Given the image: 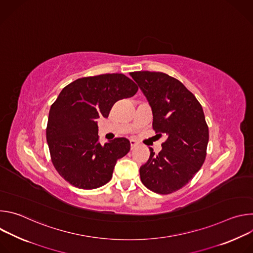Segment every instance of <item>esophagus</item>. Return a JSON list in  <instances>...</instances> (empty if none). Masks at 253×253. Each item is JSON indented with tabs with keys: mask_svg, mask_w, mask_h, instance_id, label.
<instances>
[{
	"mask_svg": "<svg viewBox=\"0 0 253 253\" xmlns=\"http://www.w3.org/2000/svg\"><path fill=\"white\" fill-rule=\"evenodd\" d=\"M138 142L136 141V140H134V139H131L130 140V145H131V149H134L135 147H137L138 146Z\"/></svg>",
	"mask_w": 253,
	"mask_h": 253,
	"instance_id": "obj_1",
	"label": "esophagus"
}]
</instances>
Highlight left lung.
Masks as SVG:
<instances>
[{
    "mask_svg": "<svg viewBox=\"0 0 253 253\" xmlns=\"http://www.w3.org/2000/svg\"><path fill=\"white\" fill-rule=\"evenodd\" d=\"M130 76L145 95L153 114V129L167 139L156 155L140 167L142 183L159 194H170L186 185L206 157L208 126L202 106L177 79L162 72L138 71Z\"/></svg>",
    "mask_w": 253,
    "mask_h": 253,
    "instance_id": "1",
    "label": "left lung"
}]
</instances>
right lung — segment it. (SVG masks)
Masks as SVG:
<instances>
[{
  "label": "right lung",
  "instance_id": "right-lung-1",
  "mask_svg": "<svg viewBox=\"0 0 253 253\" xmlns=\"http://www.w3.org/2000/svg\"><path fill=\"white\" fill-rule=\"evenodd\" d=\"M137 91L130 78L118 73L80 78L61 91L51 106L46 136L53 165L66 181L80 189L110 181L130 142L122 137L101 145L97 119L107 118L116 101Z\"/></svg>",
  "mask_w": 253,
  "mask_h": 253
}]
</instances>
